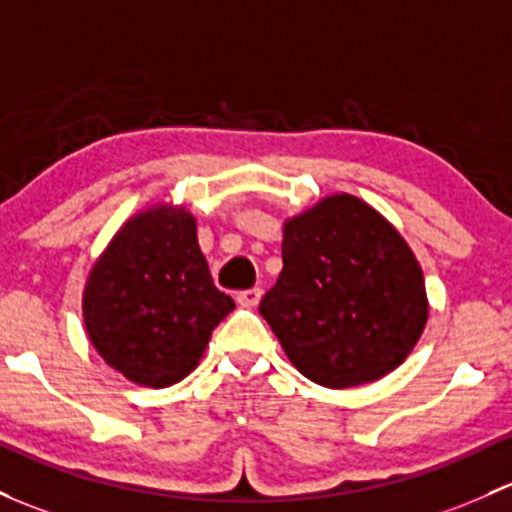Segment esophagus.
Here are the masks:
<instances>
[{"label": "esophagus", "mask_w": 512, "mask_h": 512, "mask_svg": "<svg viewBox=\"0 0 512 512\" xmlns=\"http://www.w3.org/2000/svg\"><path fill=\"white\" fill-rule=\"evenodd\" d=\"M260 299H262V289L260 287L245 289V292L238 294V304L245 306V309H255V306L260 304Z\"/></svg>", "instance_id": "esophagus-1"}]
</instances>
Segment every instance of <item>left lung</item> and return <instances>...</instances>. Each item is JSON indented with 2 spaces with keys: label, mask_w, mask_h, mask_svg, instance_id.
Segmentation results:
<instances>
[{
  "label": "left lung",
  "mask_w": 512,
  "mask_h": 512,
  "mask_svg": "<svg viewBox=\"0 0 512 512\" xmlns=\"http://www.w3.org/2000/svg\"><path fill=\"white\" fill-rule=\"evenodd\" d=\"M282 262L260 314L304 378L373 383L417 346L429 316L422 267L365 201L336 193L289 218Z\"/></svg>",
  "instance_id": "obj_1"
}]
</instances>
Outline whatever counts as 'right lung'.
Instances as JSON below:
<instances>
[{
  "mask_svg": "<svg viewBox=\"0 0 512 512\" xmlns=\"http://www.w3.org/2000/svg\"><path fill=\"white\" fill-rule=\"evenodd\" d=\"M233 309L213 284L196 218L166 203L117 230L83 289L90 343L110 368L144 387L184 380Z\"/></svg>",
  "mask_w": 512,
  "mask_h": 512,
  "instance_id": "right-lung-1",
  "label": "right lung"
}]
</instances>
